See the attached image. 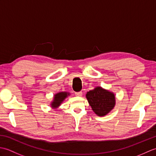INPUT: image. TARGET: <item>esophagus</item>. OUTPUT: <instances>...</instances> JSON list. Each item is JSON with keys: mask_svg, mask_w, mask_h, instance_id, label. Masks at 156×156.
<instances>
[{"mask_svg": "<svg viewBox=\"0 0 156 156\" xmlns=\"http://www.w3.org/2000/svg\"><path fill=\"white\" fill-rule=\"evenodd\" d=\"M75 95L77 96V97H80V96L82 95V92H76Z\"/></svg>", "mask_w": 156, "mask_h": 156, "instance_id": "1", "label": "esophagus"}]
</instances>
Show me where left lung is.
I'll list each match as a JSON object with an SVG mask.
<instances>
[{
    "label": "left lung",
    "mask_w": 156,
    "mask_h": 156,
    "mask_svg": "<svg viewBox=\"0 0 156 156\" xmlns=\"http://www.w3.org/2000/svg\"><path fill=\"white\" fill-rule=\"evenodd\" d=\"M86 97L92 110L100 117L108 114L115 107V94L101 87L88 92Z\"/></svg>",
    "instance_id": "8db88e82"
}]
</instances>
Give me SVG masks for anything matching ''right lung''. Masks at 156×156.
Returning <instances> with one entry per match:
<instances>
[{
  "label": "right lung",
  "mask_w": 156,
  "mask_h": 156,
  "mask_svg": "<svg viewBox=\"0 0 156 156\" xmlns=\"http://www.w3.org/2000/svg\"><path fill=\"white\" fill-rule=\"evenodd\" d=\"M69 94L68 93V92H59L58 94H56L54 96V101H53L51 103V107L53 108H56L59 107L62 102V101H64Z\"/></svg>",
  "instance_id": "obj_1"
}]
</instances>
